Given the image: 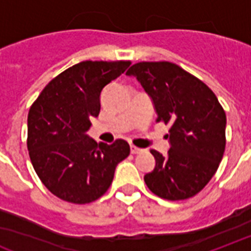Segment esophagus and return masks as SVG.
<instances>
[{
  "instance_id": "esophagus-1",
  "label": "esophagus",
  "mask_w": 251,
  "mask_h": 251,
  "mask_svg": "<svg viewBox=\"0 0 251 251\" xmlns=\"http://www.w3.org/2000/svg\"><path fill=\"white\" fill-rule=\"evenodd\" d=\"M130 151H131V154H138V152H141L142 151V149H138V147H135V146H130Z\"/></svg>"
}]
</instances>
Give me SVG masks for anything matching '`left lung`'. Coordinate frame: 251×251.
Masks as SVG:
<instances>
[{
	"label": "left lung",
	"instance_id": "8db88e82",
	"mask_svg": "<svg viewBox=\"0 0 251 251\" xmlns=\"http://www.w3.org/2000/svg\"><path fill=\"white\" fill-rule=\"evenodd\" d=\"M151 97L156 121L170 125V150H151L155 167L145 175L152 194L185 200L215 175L225 151L226 116L213 92L194 75L170 62H141L126 72Z\"/></svg>",
	"mask_w": 251,
	"mask_h": 251
}]
</instances>
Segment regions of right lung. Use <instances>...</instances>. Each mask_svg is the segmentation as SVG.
<instances>
[{"label":"right lung","mask_w":251,"mask_h":251,"mask_svg":"<svg viewBox=\"0 0 251 251\" xmlns=\"http://www.w3.org/2000/svg\"><path fill=\"white\" fill-rule=\"evenodd\" d=\"M130 62H81L57 75L31 105L27 149L32 167L51 194L64 201L88 204L101 198L117 164L130 154L129 143L112 145L88 137L100 113L101 92Z\"/></svg>","instance_id":"right-lung-1"}]
</instances>
